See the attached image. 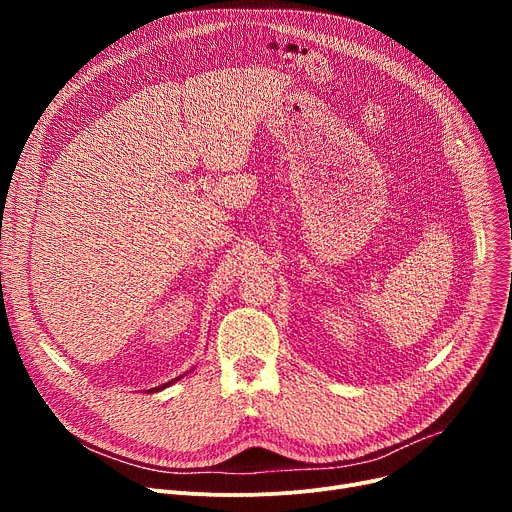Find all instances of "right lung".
<instances>
[{"label":"right lung","mask_w":512,"mask_h":512,"mask_svg":"<svg viewBox=\"0 0 512 512\" xmlns=\"http://www.w3.org/2000/svg\"><path fill=\"white\" fill-rule=\"evenodd\" d=\"M186 375V373H184ZM184 375H178V378H174L172 382H168V384H164V386H157V388H151V390H147V392H159V390H164V388H168V386H172L174 382H178V380H182L184 378Z\"/></svg>","instance_id":"obj_1"}]
</instances>
